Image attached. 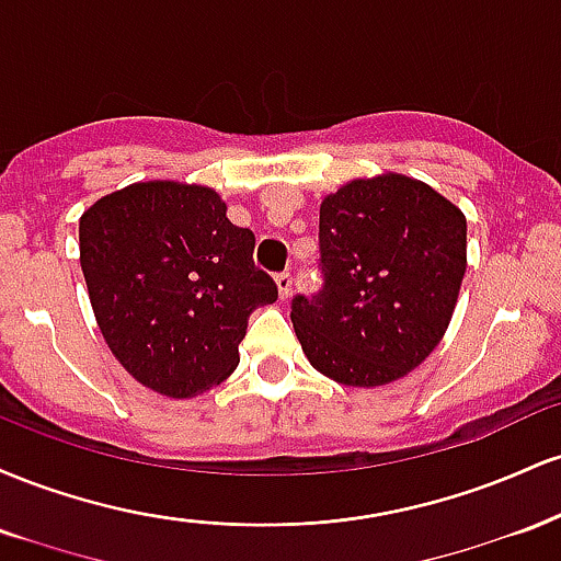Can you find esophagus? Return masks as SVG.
<instances>
[{
    "label": "esophagus",
    "mask_w": 561,
    "mask_h": 561,
    "mask_svg": "<svg viewBox=\"0 0 561 561\" xmlns=\"http://www.w3.org/2000/svg\"><path fill=\"white\" fill-rule=\"evenodd\" d=\"M276 287H279V298L287 300L289 295H293V274L289 272L276 274Z\"/></svg>",
    "instance_id": "1"
}]
</instances>
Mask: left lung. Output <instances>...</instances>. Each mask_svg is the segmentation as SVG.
Here are the masks:
<instances>
[{
    "mask_svg": "<svg viewBox=\"0 0 561 561\" xmlns=\"http://www.w3.org/2000/svg\"><path fill=\"white\" fill-rule=\"evenodd\" d=\"M317 295L293 319L313 369L377 388L416 369L440 343L467 272V218L401 173L353 179L319 208Z\"/></svg>",
    "mask_w": 561,
    "mask_h": 561,
    "instance_id": "left-lung-1",
    "label": "left lung"
}]
</instances>
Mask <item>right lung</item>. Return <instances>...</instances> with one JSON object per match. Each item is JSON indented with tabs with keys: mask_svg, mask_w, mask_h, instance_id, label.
<instances>
[{
	"mask_svg": "<svg viewBox=\"0 0 561 561\" xmlns=\"http://www.w3.org/2000/svg\"><path fill=\"white\" fill-rule=\"evenodd\" d=\"M81 272L113 356L145 388L192 398L240 364L250 313L276 300L253 263L255 234L216 190L139 182L79 221Z\"/></svg>",
	"mask_w": 561,
	"mask_h": 561,
	"instance_id": "obj_1",
	"label": "right lung"
}]
</instances>
